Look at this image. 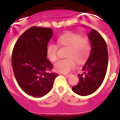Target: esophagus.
Wrapping results in <instances>:
<instances>
[{
  "instance_id": "1",
  "label": "esophagus",
  "mask_w": 120,
  "mask_h": 120,
  "mask_svg": "<svg viewBox=\"0 0 120 120\" xmlns=\"http://www.w3.org/2000/svg\"><path fill=\"white\" fill-rule=\"evenodd\" d=\"M71 75H72L71 74H68V75H67V74H65V75H64V76H65V77H66V78H68V77H70Z\"/></svg>"
}]
</instances>
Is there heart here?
Wrapping results in <instances>:
<instances>
[{
	"label": "heart",
	"instance_id": "b5f03b06",
	"mask_svg": "<svg viewBox=\"0 0 120 120\" xmlns=\"http://www.w3.org/2000/svg\"><path fill=\"white\" fill-rule=\"evenodd\" d=\"M58 43L63 47L68 48L66 56L67 58L60 59L55 64V68L57 71L68 73L74 69L76 62L82 64L88 58L90 53V43L88 38L82 37L75 33L67 32L59 36ZM58 45L50 43L46 49L47 56L52 61L58 59Z\"/></svg>",
	"mask_w": 120,
	"mask_h": 120
}]
</instances>
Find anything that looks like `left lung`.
Listing matches in <instances>:
<instances>
[{"mask_svg":"<svg viewBox=\"0 0 120 120\" xmlns=\"http://www.w3.org/2000/svg\"><path fill=\"white\" fill-rule=\"evenodd\" d=\"M88 37L91 44V53L82 70L83 73L78 75L79 83L72 88L73 92L83 96L93 94L100 86L105 77L108 65L105 40L94 29L89 33Z\"/></svg>","mask_w":120,"mask_h":120,"instance_id":"left-lung-1","label":"left lung"}]
</instances>
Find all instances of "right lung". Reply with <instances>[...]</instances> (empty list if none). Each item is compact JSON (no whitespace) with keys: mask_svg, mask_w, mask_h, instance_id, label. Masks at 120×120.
I'll list each match as a JSON object with an SVG mask.
<instances>
[{"mask_svg":"<svg viewBox=\"0 0 120 120\" xmlns=\"http://www.w3.org/2000/svg\"><path fill=\"white\" fill-rule=\"evenodd\" d=\"M53 35L49 27L32 26L23 32L15 44L11 57L14 74L24 93L41 97L50 91L58 74L47 59L46 49Z\"/></svg>","mask_w":120,"mask_h":120,"instance_id":"1","label":"right lung"}]
</instances>
